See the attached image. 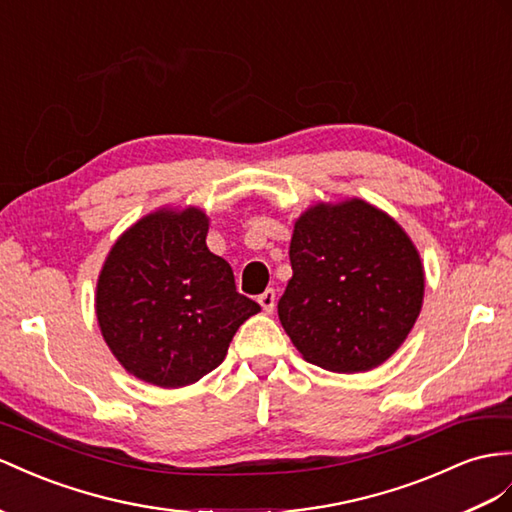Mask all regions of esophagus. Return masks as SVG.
<instances>
[{
	"instance_id": "1",
	"label": "esophagus",
	"mask_w": 512,
	"mask_h": 512,
	"mask_svg": "<svg viewBox=\"0 0 512 512\" xmlns=\"http://www.w3.org/2000/svg\"><path fill=\"white\" fill-rule=\"evenodd\" d=\"M257 300H259L261 309H264L266 313H272V311H274V305H277V292H274V290H266Z\"/></svg>"
}]
</instances>
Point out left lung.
Segmentation results:
<instances>
[{"label": "left lung", "mask_w": 512, "mask_h": 512, "mask_svg": "<svg viewBox=\"0 0 512 512\" xmlns=\"http://www.w3.org/2000/svg\"><path fill=\"white\" fill-rule=\"evenodd\" d=\"M290 261L279 320L305 361L368 372L409 337L424 303V264L383 209L363 199L309 205L294 222Z\"/></svg>", "instance_id": "1"}]
</instances>
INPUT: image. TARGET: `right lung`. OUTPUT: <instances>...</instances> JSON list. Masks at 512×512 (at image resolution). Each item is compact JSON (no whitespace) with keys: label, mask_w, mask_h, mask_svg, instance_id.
<instances>
[{"label":"right lung","mask_w":512,"mask_h":512,"mask_svg":"<svg viewBox=\"0 0 512 512\" xmlns=\"http://www.w3.org/2000/svg\"><path fill=\"white\" fill-rule=\"evenodd\" d=\"M201 207H160L119 235L103 261L95 313L123 368L155 387L201 381L225 361L235 331L261 311L235 292L233 270L209 251Z\"/></svg>","instance_id":"1"}]
</instances>
